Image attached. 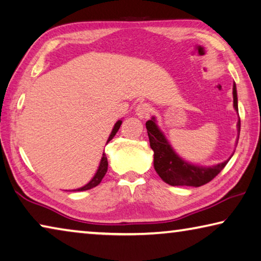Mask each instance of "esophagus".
<instances>
[{
  "mask_svg": "<svg viewBox=\"0 0 261 261\" xmlns=\"http://www.w3.org/2000/svg\"><path fill=\"white\" fill-rule=\"evenodd\" d=\"M135 112H136V115H138L140 119H144V118H147L149 113L151 112V108H150V105L147 104V102H141V104L136 106Z\"/></svg>",
  "mask_w": 261,
  "mask_h": 261,
  "instance_id": "esophagus-1",
  "label": "esophagus"
}]
</instances>
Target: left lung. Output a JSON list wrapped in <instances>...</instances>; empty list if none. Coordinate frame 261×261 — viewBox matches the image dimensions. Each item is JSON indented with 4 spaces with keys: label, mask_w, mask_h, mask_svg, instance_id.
Wrapping results in <instances>:
<instances>
[{
    "label": "left lung",
    "mask_w": 261,
    "mask_h": 261,
    "mask_svg": "<svg viewBox=\"0 0 261 261\" xmlns=\"http://www.w3.org/2000/svg\"><path fill=\"white\" fill-rule=\"evenodd\" d=\"M232 96L233 108L234 111L238 113L237 89L234 83L232 88ZM146 127L149 136V142H150V148L153 150V168H155L156 172L162 178V180L171 186H202L204 184L211 181L212 179H214L223 170L224 166L227 165L233 155L232 153L227 161L212 166L192 164L190 162L182 160L174 151V149L171 147L166 136L160 129L159 125H157L155 117H152L150 120L146 122ZM237 130L239 138L241 120H238L237 122ZM237 142L238 140L236 141V146Z\"/></svg>",
    "instance_id": "obj_1"
}]
</instances>
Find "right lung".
<instances>
[{
	"label": "right lung",
	"mask_w": 261,
	"mask_h": 261,
	"mask_svg": "<svg viewBox=\"0 0 261 261\" xmlns=\"http://www.w3.org/2000/svg\"><path fill=\"white\" fill-rule=\"evenodd\" d=\"M121 123H122V120H118L117 122L114 123V127H113L112 132H111V134H110V136H109L108 142H106V144H108V143L110 142V141L114 138V135L117 134V132L119 130V128H120ZM108 165H109V163H108V157H106L105 152H102L101 160H100V162H99V166H98V169H97V171H96L95 176L92 177L91 180L89 181L88 184H85L84 186L80 187V189H76V190H72V191H87V190L93 189V187H96L97 185H99L100 181H101V179L104 178L106 172H108Z\"/></svg>",
	"instance_id": "right-lung-1"
}]
</instances>
